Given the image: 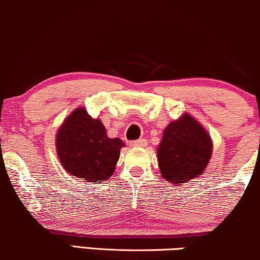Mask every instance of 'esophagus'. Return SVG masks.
I'll return each instance as SVG.
<instances>
[{
	"instance_id": "1",
	"label": "esophagus",
	"mask_w": 260,
	"mask_h": 260,
	"mask_svg": "<svg viewBox=\"0 0 260 260\" xmlns=\"http://www.w3.org/2000/svg\"><path fill=\"white\" fill-rule=\"evenodd\" d=\"M147 143H148L147 140H144V138H140V140L131 142L130 145H131V147H134V148H142V147H145Z\"/></svg>"
}]
</instances>
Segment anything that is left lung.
Listing matches in <instances>:
<instances>
[{
	"label": "left lung",
	"mask_w": 260,
	"mask_h": 260,
	"mask_svg": "<svg viewBox=\"0 0 260 260\" xmlns=\"http://www.w3.org/2000/svg\"><path fill=\"white\" fill-rule=\"evenodd\" d=\"M212 148L207 131L184 113L166 127L157 148L163 179L177 186L200 175L211 158Z\"/></svg>",
	"instance_id": "left-lung-1"
}]
</instances>
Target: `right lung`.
I'll use <instances>...</instances> for the list:
<instances>
[{
  "instance_id": "1",
  "label": "right lung",
  "mask_w": 260,
  "mask_h": 260,
  "mask_svg": "<svg viewBox=\"0 0 260 260\" xmlns=\"http://www.w3.org/2000/svg\"><path fill=\"white\" fill-rule=\"evenodd\" d=\"M56 151L63 168L80 179L103 182L115 172L124 142L109 138L105 126L85 109H77L56 134Z\"/></svg>"
}]
</instances>
